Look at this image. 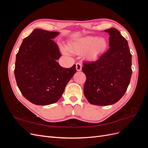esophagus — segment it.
<instances>
[{
	"mask_svg": "<svg viewBox=\"0 0 148 148\" xmlns=\"http://www.w3.org/2000/svg\"><path fill=\"white\" fill-rule=\"evenodd\" d=\"M82 69V65L81 63H77L76 64V69L77 71H81Z\"/></svg>",
	"mask_w": 148,
	"mask_h": 148,
	"instance_id": "34e87169",
	"label": "esophagus"
}]
</instances>
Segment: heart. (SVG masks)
Returning <instances> with one entry per match:
<instances>
[{
  "label": "heart",
  "instance_id": "obj_1",
  "mask_svg": "<svg viewBox=\"0 0 148 148\" xmlns=\"http://www.w3.org/2000/svg\"><path fill=\"white\" fill-rule=\"evenodd\" d=\"M108 46L105 38L95 36H87L71 42L68 46V49L71 52L82 53L88 59H95L104 53ZM62 51L67 52L66 47H62Z\"/></svg>",
  "mask_w": 148,
  "mask_h": 148
}]
</instances>
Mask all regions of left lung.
I'll return each instance as SVG.
<instances>
[{
  "instance_id": "8db88e82",
  "label": "left lung",
  "mask_w": 148,
  "mask_h": 148,
  "mask_svg": "<svg viewBox=\"0 0 148 148\" xmlns=\"http://www.w3.org/2000/svg\"><path fill=\"white\" fill-rule=\"evenodd\" d=\"M109 37V49L97 60L84 62L86 77L84 95L88 102L97 106H109L118 102L126 92L132 77V54L128 42L119 31L104 30Z\"/></svg>"
}]
</instances>
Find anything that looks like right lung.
Segmentation results:
<instances>
[{
    "instance_id": "right-lung-1",
    "label": "right lung",
    "mask_w": 148,
    "mask_h": 148,
    "mask_svg": "<svg viewBox=\"0 0 148 148\" xmlns=\"http://www.w3.org/2000/svg\"><path fill=\"white\" fill-rule=\"evenodd\" d=\"M59 32L35 29L23 39L16 56L14 74L23 96L36 105L56 103L66 85L76 73V65L70 69L57 62L61 56L53 41Z\"/></svg>"
}]
</instances>
